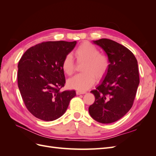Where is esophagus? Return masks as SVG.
<instances>
[{
  "instance_id": "obj_1",
  "label": "esophagus",
  "mask_w": 156,
  "mask_h": 156,
  "mask_svg": "<svg viewBox=\"0 0 156 156\" xmlns=\"http://www.w3.org/2000/svg\"><path fill=\"white\" fill-rule=\"evenodd\" d=\"M77 95H81V94H86L85 92H81V91H77L76 92Z\"/></svg>"
}]
</instances>
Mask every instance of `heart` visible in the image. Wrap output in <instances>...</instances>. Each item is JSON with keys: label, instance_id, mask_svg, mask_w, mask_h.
I'll return each instance as SVG.
<instances>
[{"label": "heart", "instance_id": "b5f03b06", "mask_svg": "<svg viewBox=\"0 0 156 156\" xmlns=\"http://www.w3.org/2000/svg\"><path fill=\"white\" fill-rule=\"evenodd\" d=\"M77 63L83 64L81 68L83 73L75 75L69 79L68 86L78 91L83 92L90 88L97 79H101L106 75L109 68V60L105 55L100 54L95 46L87 41L80 44L74 52ZM64 72L72 75L75 69V64L72 56H65L62 63Z\"/></svg>", "mask_w": 156, "mask_h": 156}]
</instances>
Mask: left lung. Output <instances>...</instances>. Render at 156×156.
<instances>
[{
  "label": "left lung",
  "mask_w": 156,
  "mask_h": 156,
  "mask_svg": "<svg viewBox=\"0 0 156 156\" xmlns=\"http://www.w3.org/2000/svg\"><path fill=\"white\" fill-rule=\"evenodd\" d=\"M93 42L105 52L110 66L101 83L91 91L95 101L88 111L94 120L110 124L133 105L139 84L137 60L131 51L115 41L102 38Z\"/></svg>",
  "instance_id": "8db88e82"
}]
</instances>
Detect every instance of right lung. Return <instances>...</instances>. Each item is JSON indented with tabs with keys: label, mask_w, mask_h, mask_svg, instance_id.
I'll list each match as a JSON object with an SVG mask.
<instances>
[{
	"label": "right lung",
	"mask_w": 156,
	"mask_h": 156,
	"mask_svg": "<svg viewBox=\"0 0 156 156\" xmlns=\"http://www.w3.org/2000/svg\"><path fill=\"white\" fill-rule=\"evenodd\" d=\"M76 44V41L43 42L31 47L19 62L18 87L27 109L37 119H58L76 96L75 90H60L66 83L62 61Z\"/></svg>",
	"instance_id": "obj_1"
}]
</instances>
